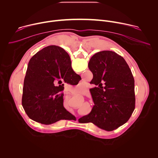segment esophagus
<instances>
[{
  "label": "esophagus",
  "instance_id": "obj_1",
  "mask_svg": "<svg viewBox=\"0 0 158 158\" xmlns=\"http://www.w3.org/2000/svg\"><path fill=\"white\" fill-rule=\"evenodd\" d=\"M68 91H69V88L67 89V94H69V93L68 92Z\"/></svg>",
  "mask_w": 158,
  "mask_h": 158
}]
</instances>
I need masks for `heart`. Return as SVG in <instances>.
I'll use <instances>...</instances> for the list:
<instances>
[{
    "mask_svg": "<svg viewBox=\"0 0 158 158\" xmlns=\"http://www.w3.org/2000/svg\"><path fill=\"white\" fill-rule=\"evenodd\" d=\"M82 87V85L81 84V82H78V84L77 85H76L74 86H72L71 89H72L73 91H77V89H81Z\"/></svg>",
    "mask_w": 158,
    "mask_h": 158,
    "instance_id": "obj_1",
    "label": "heart"
}]
</instances>
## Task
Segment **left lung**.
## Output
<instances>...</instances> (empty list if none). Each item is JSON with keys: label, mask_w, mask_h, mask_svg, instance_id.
<instances>
[{"label": "left lung", "mask_w": 158, "mask_h": 158, "mask_svg": "<svg viewBox=\"0 0 158 158\" xmlns=\"http://www.w3.org/2000/svg\"><path fill=\"white\" fill-rule=\"evenodd\" d=\"M67 55V53L65 52ZM93 74L90 89L94 105L90 113L80 118L107 131L125 124L135 109L134 79L124 59L114 52L103 51L89 60Z\"/></svg>", "instance_id": "1"}]
</instances>
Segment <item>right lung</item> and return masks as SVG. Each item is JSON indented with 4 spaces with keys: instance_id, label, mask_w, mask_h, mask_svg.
I'll return each instance as SVG.
<instances>
[{
    "instance_id": "right-lung-1",
    "label": "right lung",
    "mask_w": 158,
    "mask_h": 158,
    "mask_svg": "<svg viewBox=\"0 0 158 158\" xmlns=\"http://www.w3.org/2000/svg\"><path fill=\"white\" fill-rule=\"evenodd\" d=\"M59 46H49L29 60L24 79L22 105L34 121L49 125L75 119L63 105L64 84L77 85L81 79L72 69L70 57Z\"/></svg>"
}]
</instances>
